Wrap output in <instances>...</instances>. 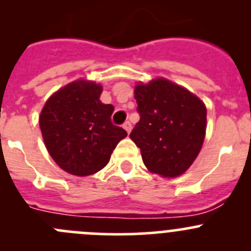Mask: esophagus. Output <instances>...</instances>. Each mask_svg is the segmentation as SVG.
Returning a JSON list of instances; mask_svg holds the SVG:
<instances>
[{"instance_id": "obj_1", "label": "esophagus", "mask_w": 251, "mask_h": 251, "mask_svg": "<svg viewBox=\"0 0 251 251\" xmlns=\"http://www.w3.org/2000/svg\"><path fill=\"white\" fill-rule=\"evenodd\" d=\"M123 127L125 128L126 132L130 133V132H131V128H132V126H131V123H130V121H126V123L124 124V125H123Z\"/></svg>"}]
</instances>
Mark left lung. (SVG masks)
Masks as SVG:
<instances>
[{"instance_id": "8db88e82", "label": "left lung", "mask_w": 251, "mask_h": 251, "mask_svg": "<svg viewBox=\"0 0 251 251\" xmlns=\"http://www.w3.org/2000/svg\"><path fill=\"white\" fill-rule=\"evenodd\" d=\"M135 98L140 121L130 138L141 149L151 173L177 177L201 151L206 131L205 104L184 87L166 78L137 83Z\"/></svg>"}]
</instances>
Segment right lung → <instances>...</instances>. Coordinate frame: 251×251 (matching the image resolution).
Segmentation results:
<instances>
[{"mask_svg":"<svg viewBox=\"0 0 251 251\" xmlns=\"http://www.w3.org/2000/svg\"><path fill=\"white\" fill-rule=\"evenodd\" d=\"M103 88L77 80L53 93L40 115L45 146L60 169L75 176L102 170L116 144L127 136L113 125L114 107L100 100Z\"/></svg>","mask_w":251,"mask_h":251,"instance_id":"obj_1","label":"right lung"}]
</instances>
